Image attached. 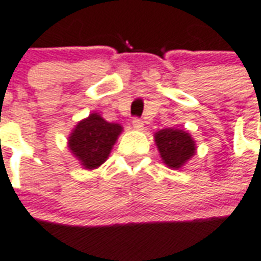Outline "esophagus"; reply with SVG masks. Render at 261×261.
<instances>
[{"mask_svg":"<svg viewBox=\"0 0 261 261\" xmlns=\"http://www.w3.org/2000/svg\"><path fill=\"white\" fill-rule=\"evenodd\" d=\"M133 127H134L135 130L141 131L142 128H144V122H142V120H139V119H134V120H133Z\"/></svg>","mask_w":261,"mask_h":261,"instance_id":"obj_1","label":"esophagus"}]
</instances>
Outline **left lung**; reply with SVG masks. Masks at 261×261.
Wrapping results in <instances>:
<instances>
[{
  "label": "left lung",
  "mask_w": 261,
  "mask_h": 261,
  "mask_svg": "<svg viewBox=\"0 0 261 261\" xmlns=\"http://www.w3.org/2000/svg\"><path fill=\"white\" fill-rule=\"evenodd\" d=\"M153 138L163 163L171 170H180L197 152L192 134L180 128H163L154 133Z\"/></svg>",
  "instance_id": "obj_1"
}]
</instances>
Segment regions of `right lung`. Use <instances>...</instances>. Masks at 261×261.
<instances>
[{"instance_id": "obj_1", "label": "right lung", "mask_w": 261, "mask_h": 261, "mask_svg": "<svg viewBox=\"0 0 261 261\" xmlns=\"http://www.w3.org/2000/svg\"><path fill=\"white\" fill-rule=\"evenodd\" d=\"M123 127L109 123L99 113L93 112L72 128L68 137V149L87 171L97 170L107 162Z\"/></svg>"}]
</instances>
